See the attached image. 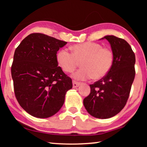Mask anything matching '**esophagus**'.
Wrapping results in <instances>:
<instances>
[{
  "label": "esophagus",
  "mask_w": 147,
  "mask_h": 147,
  "mask_svg": "<svg viewBox=\"0 0 147 147\" xmlns=\"http://www.w3.org/2000/svg\"><path fill=\"white\" fill-rule=\"evenodd\" d=\"M80 82H75V81H73V88H78V87L80 86Z\"/></svg>",
  "instance_id": "obj_1"
}]
</instances>
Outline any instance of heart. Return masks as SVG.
Wrapping results in <instances>:
<instances>
[{
	"label": "heart",
	"instance_id": "1",
	"mask_svg": "<svg viewBox=\"0 0 147 147\" xmlns=\"http://www.w3.org/2000/svg\"><path fill=\"white\" fill-rule=\"evenodd\" d=\"M72 53L61 49L56 54L59 66L66 73H72L80 62L82 68L73 74L77 80H86L92 78L99 80L105 76L113 65L114 56L108 48L100 44L86 42L71 47Z\"/></svg>",
	"mask_w": 147,
	"mask_h": 147
}]
</instances>
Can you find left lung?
<instances>
[{
    "mask_svg": "<svg viewBox=\"0 0 147 147\" xmlns=\"http://www.w3.org/2000/svg\"><path fill=\"white\" fill-rule=\"evenodd\" d=\"M114 56L113 65L106 75L90 85L91 92L84 99V105L91 116L108 119L123 109L135 78V54L124 39L106 36Z\"/></svg>",
    "mask_w": 147,
    "mask_h": 147,
    "instance_id": "left-lung-1",
    "label": "left lung"
}]
</instances>
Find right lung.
Masks as SVG:
<instances>
[{
    "label": "right lung",
    "mask_w": 147,
    "mask_h": 147,
    "mask_svg": "<svg viewBox=\"0 0 147 147\" xmlns=\"http://www.w3.org/2000/svg\"><path fill=\"white\" fill-rule=\"evenodd\" d=\"M67 42L40 33L26 37L15 51L11 71L16 98L32 116L48 118L63 105L72 80L56 60Z\"/></svg>",
    "instance_id": "obj_1"
}]
</instances>
